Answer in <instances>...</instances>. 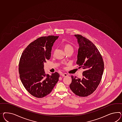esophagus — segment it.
<instances>
[{
  "mask_svg": "<svg viewBox=\"0 0 122 122\" xmlns=\"http://www.w3.org/2000/svg\"><path fill=\"white\" fill-rule=\"evenodd\" d=\"M61 76L63 77H66V76H68V75L66 73H62L61 74Z\"/></svg>",
  "mask_w": 122,
  "mask_h": 122,
  "instance_id": "esophagus-1",
  "label": "esophagus"
}]
</instances>
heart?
I'll list each match as a JSON object with an SVG mask.
<instances>
[{
    "label": "heart",
    "instance_id": "obj_1",
    "mask_svg": "<svg viewBox=\"0 0 122 122\" xmlns=\"http://www.w3.org/2000/svg\"><path fill=\"white\" fill-rule=\"evenodd\" d=\"M63 48H64V50L65 52L68 51H71V50L73 51V48L72 46L69 44H65L63 46Z\"/></svg>",
    "mask_w": 122,
    "mask_h": 122
}]
</instances>
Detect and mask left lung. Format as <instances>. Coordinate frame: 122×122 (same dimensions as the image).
<instances>
[{"label":"left lung","mask_w":122,"mask_h":122,"mask_svg":"<svg viewBox=\"0 0 122 122\" xmlns=\"http://www.w3.org/2000/svg\"><path fill=\"white\" fill-rule=\"evenodd\" d=\"M79 44L76 64L84 71L81 79L71 76L70 88L76 95L86 97L99 86L104 70L102 57L96 46L80 35H75Z\"/></svg>","instance_id":"1"}]
</instances>
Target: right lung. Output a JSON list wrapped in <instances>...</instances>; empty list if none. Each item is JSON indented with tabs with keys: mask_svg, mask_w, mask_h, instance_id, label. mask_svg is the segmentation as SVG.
Masks as SVG:
<instances>
[{
	"mask_svg": "<svg viewBox=\"0 0 122 122\" xmlns=\"http://www.w3.org/2000/svg\"><path fill=\"white\" fill-rule=\"evenodd\" d=\"M59 36L41 37L30 43L23 51L19 66L20 79L33 96L41 98L51 92L59 81L58 72L46 74L44 63L50 59L54 43Z\"/></svg>",
	"mask_w": 122,
	"mask_h": 122,
	"instance_id": "right-lung-1",
	"label": "right lung"
}]
</instances>
